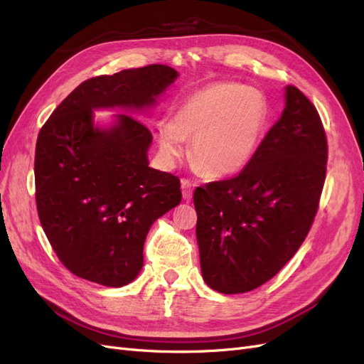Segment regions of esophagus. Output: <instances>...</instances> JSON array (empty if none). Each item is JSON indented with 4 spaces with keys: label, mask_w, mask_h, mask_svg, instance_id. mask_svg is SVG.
I'll return each mask as SVG.
<instances>
[{
    "label": "esophagus",
    "mask_w": 364,
    "mask_h": 364,
    "mask_svg": "<svg viewBox=\"0 0 364 364\" xmlns=\"http://www.w3.org/2000/svg\"><path fill=\"white\" fill-rule=\"evenodd\" d=\"M196 182L190 181V179H182V194L185 200H190L193 197V191L196 188Z\"/></svg>",
    "instance_id": "1"
}]
</instances>
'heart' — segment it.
Listing matches in <instances>:
<instances>
[{"label":"heart","mask_w":364,"mask_h":364,"mask_svg":"<svg viewBox=\"0 0 364 364\" xmlns=\"http://www.w3.org/2000/svg\"><path fill=\"white\" fill-rule=\"evenodd\" d=\"M269 105L258 90L237 82H215L186 95L171 123H161L158 142L162 158L178 161L185 138L193 136L191 156L203 173L225 176L252 159L266 130Z\"/></svg>","instance_id":"obj_1"}]
</instances>
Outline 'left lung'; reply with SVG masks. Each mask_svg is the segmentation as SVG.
<instances>
[{"mask_svg": "<svg viewBox=\"0 0 364 364\" xmlns=\"http://www.w3.org/2000/svg\"><path fill=\"white\" fill-rule=\"evenodd\" d=\"M285 109L234 178L197 186L196 235L205 282L225 294L272 279L304 243L326 176L317 109L290 85Z\"/></svg>", "mask_w": 364, "mask_h": 364, "instance_id": "left-lung-1", "label": "left lung"}]
</instances>
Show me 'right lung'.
I'll return each instance as SVG.
<instances>
[{
	"label": "right lung",
	"instance_id": "obj_1",
	"mask_svg": "<svg viewBox=\"0 0 364 364\" xmlns=\"http://www.w3.org/2000/svg\"><path fill=\"white\" fill-rule=\"evenodd\" d=\"M178 71L147 65L80 83L42 126L35 155L36 208L43 232L73 274L123 287L142 269L151 223L181 203V181L149 167L151 132L132 115L109 130L95 107H144Z\"/></svg>",
	"mask_w": 364,
	"mask_h": 364
}]
</instances>
